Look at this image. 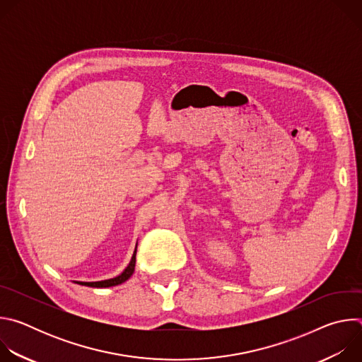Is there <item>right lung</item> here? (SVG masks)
Masks as SVG:
<instances>
[{
    "label": "right lung",
    "mask_w": 362,
    "mask_h": 362,
    "mask_svg": "<svg viewBox=\"0 0 362 362\" xmlns=\"http://www.w3.org/2000/svg\"><path fill=\"white\" fill-rule=\"evenodd\" d=\"M134 265H136V250L132 256V261L129 264V267L123 271L122 275L113 278V279H107V281H100V282H78L81 285H87V286H93V288H109V286H116V285H120L123 284L124 281H127L133 272H134Z\"/></svg>",
    "instance_id": "1"
}]
</instances>
